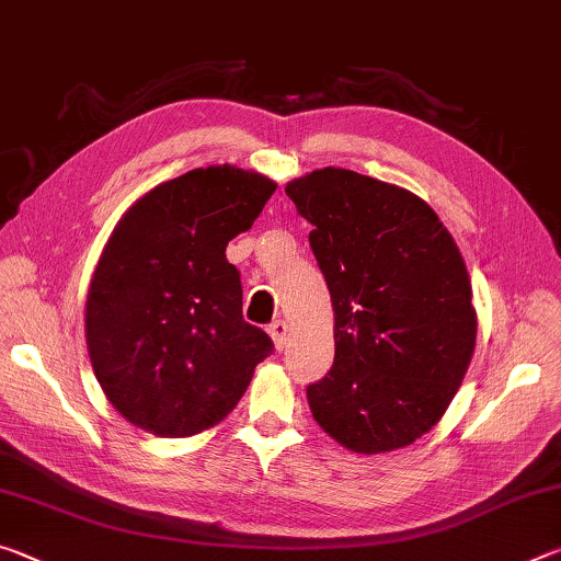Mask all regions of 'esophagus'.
<instances>
[{
	"label": "esophagus",
	"instance_id": "34e87169",
	"mask_svg": "<svg viewBox=\"0 0 561 561\" xmlns=\"http://www.w3.org/2000/svg\"><path fill=\"white\" fill-rule=\"evenodd\" d=\"M270 334H272V341H274V346H277L279 351L287 346V336H289V327H287V321L284 319H277L274 321V324L270 327Z\"/></svg>",
	"mask_w": 561,
	"mask_h": 561
}]
</instances>
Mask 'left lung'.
<instances>
[{
  "label": "left lung",
  "instance_id": "left-lung-1",
  "mask_svg": "<svg viewBox=\"0 0 561 561\" xmlns=\"http://www.w3.org/2000/svg\"><path fill=\"white\" fill-rule=\"evenodd\" d=\"M287 195L334 304V366L307 386L314 421L354 453L411 445L468 371L478 319L465 262L428 205L398 185L324 168Z\"/></svg>",
  "mask_w": 561,
  "mask_h": 561
}]
</instances>
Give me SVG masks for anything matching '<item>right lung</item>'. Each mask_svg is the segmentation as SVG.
I'll return each instance as SVG.
<instances>
[{
  "instance_id": "obj_1",
  "label": "right lung",
  "mask_w": 561,
  "mask_h": 561,
  "mask_svg": "<svg viewBox=\"0 0 561 561\" xmlns=\"http://www.w3.org/2000/svg\"><path fill=\"white\" fill-rule=\"evenodd\" d=\"M277 185L232 165L158 185L116 225L87 297L99 383L133 425L165 438L232 411L274 344L242 319L227 242L257 220Z\"/></svg>"
}]
</instances>
